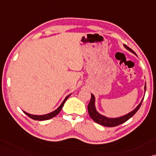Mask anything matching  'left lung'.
<instances>
[{
	"mask_svg": "<svg viewBox=\"0 0 156 156\" xmlns=\"http://www.w3.org/2000/svg\"><path fill=\"white\" fill-rule=\"evenodd\" d=\"M124 47L126 48V49L128 50V51L132 52L133 53H134L135 55H136V53L133 51L131 48H130L129 47H128L126 45H123ZM146 86L145 85V92H146ZM143 98L141 101V102L139 103V105L137 106L136 108H135L133 111H132L130 113H128L126 115L121 116V117L118 118H108L106 116H104L101 114H100L98 112L96 111V108H95V96L94 95L91 93V98L90 101L88 105V111L89 113V115L90 116V118L94 120L95 123L100 124V125L106 126V127H115V126H117L118 125H120V124L125 123L126 121H127L128 119H130L132 116H133L137 111H138V109L140 108L141 103H142Z\"/></svg>",
	"mask_w": 156,
	"mask_h": 156,
	"instance_id": "8db88e82",
	"label": "left lung"
}]
</instances>
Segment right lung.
Returning a JSON list of instances; mask_svg holds the SVG:
<instances>
[{"instance_id": "obj_1", "label": "right lung", "mask_w": 156, "mask_h": 156, "mask_svg": "<svg viewBox=\"0 0 156 156\" xmlns=\"http://www.w3.org/2000/svg\"><path fill=\"white\" fill-rule=\"evenodd\" d=\"M70 95H67V96L66 97V98L64 99V101L62 102V103L61 104V105L56 110H55V111L51 112V113H48V114H45V115H31V114H29L28 113H26V111H23V113L25 114H26L28 116V117H30V118H32V119L35 120H49L51 119V118L55 117V115H57L58 114L60 113V111H61L62 108H63L64 103H65V102L66 101V100H67L68 98V97L70 96Z\"/></svg>"}]
</instances>
